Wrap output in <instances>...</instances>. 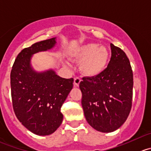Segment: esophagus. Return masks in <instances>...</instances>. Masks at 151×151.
I'll return each mask as SVG.
<instances>
[{
    "instance_id": "34e87169",
    "label": "esophagus",
    "mask_w": 151,
    "mask_h": 151,
    "mask_svg": "<svg viewBox=\"0 0 151 151\" xmlns=\"http://www.w3.org/2000/svg\"><path fill=\"white\" fill-rule=\"evenodd\" d=\"M81 82V79L79 78V77H75L74 80V85L75 87H78L79 85H80V83Z\"/></svg>"
}]
</instances>
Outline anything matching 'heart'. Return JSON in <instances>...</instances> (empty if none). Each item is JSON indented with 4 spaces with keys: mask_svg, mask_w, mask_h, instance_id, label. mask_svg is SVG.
<instances>
[{
    "mask_svg": "<svg viewBox=\"0 0 151 151\" xmlns=\"http://www.w3.org/2000/svg\"><path fill=\"white\" fill-rule=\"evenodd\" d=\"M73 58L80 61V70L83 75L93 77L105 69L109 53L105 46L88 43L78 48L73 54Z\"/></svg>",
    "mask_w": 151,
    "mask_h": 151,
    "instance_id": "heart-1",
    "label": "heart"
}]
</instances>
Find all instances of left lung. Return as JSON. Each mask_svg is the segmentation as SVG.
Listing matches in <instances>:
<instances>
[{"label":"left lung","mask_w":151,"mask_h":151,"mask_svg":"<svg viewBox=\"0 0 151 151\" xmlns=\"http://www.w3.org/2000/svg\"><path fill=\"white\" fill-rule=\"evenodd\" d=\"M108 67L80 83L82 106L88 123L100 132L116 131L126 121L132 106L133 71L123 50L111 43Z\"/></svg>","instance_id":"left-lung-1"}]
</instances>
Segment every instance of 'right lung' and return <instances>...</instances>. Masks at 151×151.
<instances>
[{
    "instance_id": "right-lung-1",
    "label": "right lung",
    "mask_w": 151,
    "mask_h": 151,
    "mask_svg": "<svg viewBox=\"0 0 151 151\" xmlns=\"http://www.w3.org/2000/svg\"><path fill=\"white\" fill-rule=\"evenodd\" d=\"M55 43V38H52L23 49L16 58L10 74L15 116L37 135H49L59 128L63 119L61 107L73 88V78H62L52 70L37 73L31 68V56L52 49Z\"/></svg>"
}]
</instances>
